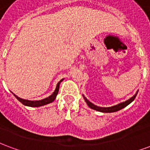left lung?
<instances>
[{
    "label": "left lung",
    "mask_w": 150,
    "mask_h": 150,
    "mask_svg": "<svg viewBox=\"0 0 150 150\" xmlns=\"http://www.w3.org/2000/svg\"><path fill=\"white\" fill-rule=\"evenodd\" d=\"M138 92V91H137ZM137 92L136 93L132 98H130L129 100L125 101V102H123V103H120V104H117V105H115V106H112V107H109V108H101V107H98V106H96L93 104H91L90 101H88L86 98L83 96L84 98L85 101H86V103L88 104L89 107L92 108V109H94V110L99 111V112H116V111H119L120 109H122L125 107H126L127 105H129L130 103H132V101L134 100V99L137 96Z\"/></svg>",
    "instance_id": "left-lung-1"
}]
</instances>
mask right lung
I'll return each mask as SVG.
<instances>
[{
    "mask_svg": "<svg viewBox=\"0 0 150 150\" xmlns=\"http://www.w3.org/2000/svg\"><path fill=\"white\" fill-rule=\"evenodd\" d=\"M62 80H60V81L58 83L57 87H56L55 91H54V93H53V94L51 95L50 96L46 98V99H43V100H42L31 101V100H23V99H21V98H19L18 96H17L16 95H14V96L17 98V99H18V100L21 102V104H24V105H25V106H29V107H40V106L46 105V104H50V103H51V102H53V101L55 100L56 96H57L58 92H59V83L62 82Z\"/></svg>",
    "mask_w": 150,
    "mask_h": 150,
    "instance_id": "add662e5",
    "label": "right lung"
}]
</instances>
